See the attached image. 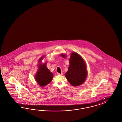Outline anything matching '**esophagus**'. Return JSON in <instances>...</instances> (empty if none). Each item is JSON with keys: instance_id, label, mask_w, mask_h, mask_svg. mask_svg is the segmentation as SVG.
<instances>
[{"instance_id": "34e87169", "label": "esophagus", "mask_w": 122, "mask_h": 122, "mask_svg": "<svg viewBox=\"0 0 122 122\" xmlns=\"http://www.w3.org/2000/svg\"><path fill=\"white\" fill-rule=\"evenodd\" d=\"M57 75H61V76H62V75H63V73H61V74H60L59 73H57Z\"/></svg>"}]
</instances>
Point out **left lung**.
I'll use <instances>...</instances> for the list:
<instances>
[{"label":"left lung","instance_id":"8db88e82","mask_svg":"<svg viewBox=\"0 0 122 122\" xmlns=\"http://www.w3.org/2000/svg\"><path fill=\"white\" fill-rule=\"evenodd\" d=\"M66 58V54H61ZM69 66L65 74L67 80L73 86H78L83 84L87 77V66L83 58L77 53L73 52L69 58Z\"/></svg>","mask_w":122,"mask_h":122}]
</instances>
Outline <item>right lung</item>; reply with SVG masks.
Wrapping results in <instances>:
<instances>
[{"label":"right lung","mask_w":122,"mask_h":122,"mask_svg":"<svg viewBox=\"0 0 122 122\" xmlns=\"http://www.w3.org/2000/svg\"><path fill=\"white\" fill-rule=\"evenodd\" d=\"M45 56H42L38 60L37 71L35 75V79L41 87H45L49 84L52 80L53 74L46 66L47 62L42 63Z\"/></svg>","instance_id":"1"}]
</instances>
